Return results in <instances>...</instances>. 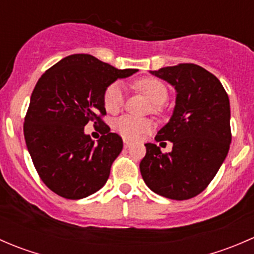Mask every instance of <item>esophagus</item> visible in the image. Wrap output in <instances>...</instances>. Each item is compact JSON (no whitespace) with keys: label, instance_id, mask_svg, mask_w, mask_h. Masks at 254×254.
I'll list each match as a JSON object with an SVG mask.
<instances>
[{"label":"esophagus","instance_id":"obj_1","mask_svg":"<svg viewBox=\"0 0 254 254\" xmlns=\"http://www.w3.org/2000/svg\"><path fill=\"white\" fill-rule=\"evenodd\" d=\"M130 146H131V142L127 141V140H124V147L125 148H129Z\"/></svg>","mask_w":254,"mask_h":254}]
</instances>
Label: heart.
I'll return each mask as SVG.
<instances>
[{
	"label": "heart",
	"mask_w": 254,
	"mask_h": 254,
	"mask_svg": "<svg viewBox=\"0 0 254 254\" xmlns=\"http://www.w3.org/2000/svg\"><path fill=\"white\" fill-rule=\"evenodd\" d=\"M135 87L141 93L145 94L155 106H161L168 98V91L165 83L160 79L153 77H145L135 82ZM124 104V88L119 82L109 84L104 92V107L107 112L117 113L122 109ZM155 111H158V107H155ZM114 129L127 140H136L142 134L152 129V124L147 119L124 115L114 123Z\"/></svg>",
	"instance_id": "obj_1"
}]
</instances>
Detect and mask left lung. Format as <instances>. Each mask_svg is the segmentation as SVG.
<instances>
[{
    "label": "left lung",
    "instance_id": "left-lung-1",
    "mask_svg": "<svg viewBox=\"0 0 254 254\" xmlns=\"http://www.w3.org/2000/svg\"><path fill=\"white\" fill-rule=\"evenodd\" d=\"M150 72L172 84L177 92L172 117L155 137L156 141H171L173 147L162 153L155 143H145L140 172L156 194L187 200L209 186L229 152V96L217 77L194 64Z\"/></svg>",
    "mask_w": 254,
    "mask_h": 254
}]
</instances>
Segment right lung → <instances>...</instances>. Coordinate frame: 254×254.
Wrapping results in <instances>:
<instances>
[{"label": "right lung", "mask_w": 254, "mask_h": 254, "mask_svg": "<svg viewBox=\"0 0 254 254\" xmlns=\"http://www.w3.org/2000/svg\"><path fill=\"white\" fill-rule=\"evenodd\" d=\"M135 72L75 54L51 66L37 82L23 130L35 170L54 193L76 200L96 193L108 181L123 140L102 120L104 92L118 78ZM89 121L101 125L98 143L84 134Z\"/></svg>", "instance_id": "add662e5"}]
</instances>
